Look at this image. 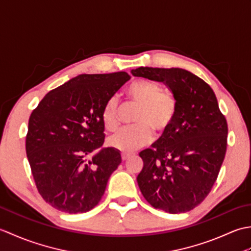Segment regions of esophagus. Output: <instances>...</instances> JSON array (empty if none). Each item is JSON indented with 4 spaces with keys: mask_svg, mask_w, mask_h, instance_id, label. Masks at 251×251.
Instances as JSON below:
<instances>
[{
    "mask_svg": "<svg viewBox=\"0 0 251 251\" xmlns=\"http://www.w3.org/2000/svg\"><path fill=\"white\" fill-rule=\"evenodd\" d=\"M131 156L130 153H122V159L123 161H126V159H128Z\"/></svg>",
    "mask_w": 251,
    "mask_h": 251,
    "instance_id": "1",
    "label": "esophagus"
}]
</instances>
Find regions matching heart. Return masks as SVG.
Masks as SVG:
<instances>
[{
	"label": "heart",
	"instance_id": "b5f03b06",
	"mask_svg": "<svg viewBox=\"0 0 251 251\" xmlns=\"http://www.w3.org/2000/svg\"><path fill=\"white\" fill-rule=\"evenodd\" d=\"M128 96L140 105L136 116L138 124L121 129L110 139L111 147L125 153L134 152L152 141L153 132L150 126L158 134L166 131L173 124L177 111L176 100L170 95L162 94V88L155 83L135 82L128 89ZM117 109L119 100L112 97L106 101L101 113L103 126L110 131L115 130L119 126Z\"/></svg>",
	"mask_w": 251,
	"mask_h": 251
}]
</instances>
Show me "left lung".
Here are the masks:
<instances>
[{
	"label": "left lung",
	"mask_w": 251,
	"mask_h": 251,
	"mask_svg": "<svg viewBox=\"0 0 251 251\" xmlns=\"http://www.w3.org/2000/svg\"><path fill=\"white\" fill-rule=\"evenodd\" d=\"M134 76L163 83L177 111L169 128L139 153L137 182L150 204L169 214L193 209L209 194L226 156L227 124L212 88L180 68L140 67Z\"/></svg>",
	"instance_id": "8db88e82"
}]
</instances>
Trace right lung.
<instances>
[{
  "label": "right lung",
  "instance_id": "add662e5",
  "mask_svg": "<svg viewBox=\"0 0 251 251\" xmlns=\"http://www.w3.org/2000/svg\"><path fill=\"white\" fill-rule=\"evenodd\" d=\"M129 79L126 72L79 74L50 90L31 113L26 157L40 194L56 209L87 212L102 197L122 157L114 148L99 150L101 113Z\"/></svg>",
  "mask_w": 251,
  "mask_h": 251
}]
</instances>
